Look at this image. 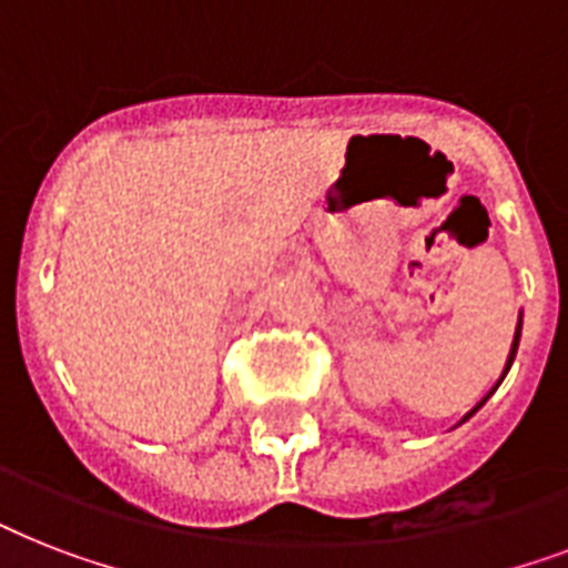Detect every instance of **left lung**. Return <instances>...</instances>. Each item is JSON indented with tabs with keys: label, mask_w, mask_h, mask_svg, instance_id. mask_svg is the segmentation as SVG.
I'll use <instances>...</instances> for the list:
<instances>
[{
	"label": "left lung",
	"mask_w": 568,
	"mask_h": 568,
	"mask_svg": "<svg viewBox=\"0 0 568 568\" xmlns=\"http://www.w3.org/2000/svg\"><path fill=\"white\" fill-rule=\"evenodd\" d=\"M519 336H521V318H519V324H516V336H513V347H510V356H507V365H504V374L510 372L513 359H516V351H519ZM504 374H501V379H504ZM501 379H498V383H501ZM498 383H495V388H498ZM495 388H493V392H495ZM493 392H489V395H493ZM489 395H486L484 400H480V404H477L475 409H471V413H466V415H463V422H468V418H471V415H475L477 409H480V406L486 404V400H489Z\"/></svg>",
	"instance_id": "left-lung-1"
}]
</instances>
